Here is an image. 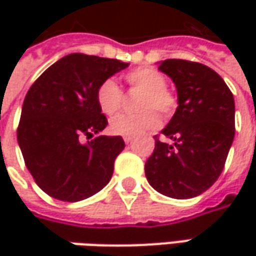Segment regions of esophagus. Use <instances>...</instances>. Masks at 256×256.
<instances>
[{
  "mask_svg": "<svg viewBox=\"0 0 256 256\" xmlns=\"http://www.w3.org/2000/svg\"><path fill=\"white\" fill-rule=\"evenodd\" d=\"M124 141H125V144H131L134 141L132 136H124Z\"/></svg>",
  "mask_w": 256,
  "mask_h": 256,
  "instance_id": "34e87169",
  "label": "esophagus"
}]
</instances>
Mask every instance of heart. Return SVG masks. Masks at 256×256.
I'll return each instance as SVG.
<instances>
[{"mask_svg": "<svg viewBox=\"0 0 256 256\" xmlns=\"http://www.w3.org/2000/svg\"><path fill=\"white\" fill-rule=\"evenodd\" d=\"M125 81L130 86L144 91L140 101V110L144 111L136 115H120L114 118L110 124V131L114 135H142L158 128L161 124L160 115L154 110H158L164 116H170L175 111L176 98L165 88L166 78L158 70L151 66L136 68L125 75ZM95 98L98 108L106 116L115 115L122 106V91L112 80H106L98 86Z\"/></svg>", "mask_w": 256, "mask_h": 256, "instance_id": "b5f03b06", "label": "heart"}]
</instances>
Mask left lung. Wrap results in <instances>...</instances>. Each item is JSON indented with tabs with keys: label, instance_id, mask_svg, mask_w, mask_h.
<instances>
[{
	"label": "left lung",
	"instance_id": "8db88e82",
	"mask_svg": "<svg viewBox=\"0 0 256 256\" xmlns=\"http://www.w3.org/2000/svg\"><path fill=\"white\" fill-rule=\"evenodd\" d=\"M160 71L176 86L178 108L155 136L145 175L154 190L176 200L201 195L221 175L235 135V102L228 85L206 65L165 60Z\"/></svg>",
	"mask_w": 256,
	"mask_h": 256
}]
</instances>
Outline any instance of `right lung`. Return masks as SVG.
Listing matches in <instances>:
<instances>
[{
	"label": "right lung",
	"instance_id": "add662e5",
	"mask_svg": "<svg viewBox=\"0 0 256 256\" xmlns=\"http://www.w3.org/2000/svg\"><path fill=\"white\" fill-rule=\"evenodd\" d=\"M130 64L70 54L38 76L25 95L16 138L36 185L60 201L92 196L110 182L121 136L100 135L108 125L96 105L98 86ZM85 136L91 139L80 142Z\"/></svg>",
	"mask_w": 256,
	"mask_h": 256
}]
</instances>
